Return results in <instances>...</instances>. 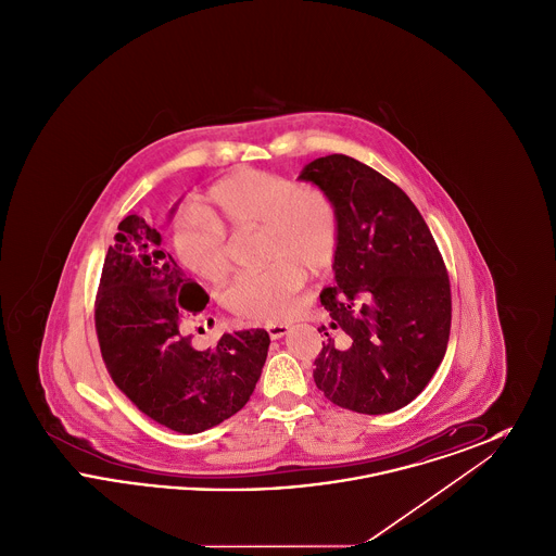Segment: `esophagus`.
Listing matches in <instances>:
<instances>
[{"label": "esophagus", "mask_w": 556, "mask_h": 556, "mask_svg": "<svg viewBox=\"0 0 556 556\" xmlns=\"http://www.w3.org/2000/svg\"><path fill=\"white\" fill-rule=\"evenodd\" d=\"M266 331H268L270 340H281L290 331V327L288 325H266Z\"/></svg>", "instance_id": "1"}]
</instances>
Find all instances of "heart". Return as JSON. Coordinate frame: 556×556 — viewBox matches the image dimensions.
<instances>
[{
  "label": "heart",
  "mask_w": 556,
  "mask_h": 556,
  "mask_svg": "<svg viewBox=\"0 0 556 556\" xmlns=\"http://www.w3.org/2000/svg\"><path fill=\"white\" fill-rule=\"evenodd\" d=\"M214 216L184 211L173 229L175 254L202 281H220L231 266L227 233L258 229L265 261L273 265L238 275L225 290V304L241 317L281 323L295 313L304 270L318 275L333 265L340 218L333 200L317 187L245 168L212 187Z\"/></svg>",
  "instance_id": "1"
}]
</instances>
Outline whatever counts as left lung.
Masks as SVG:
<instances>
[{
  "mask_svg": "<svg viewBox=\"0 0 556 556\" xmlns=\"http://www.w3.org/2000/svg\"><path fill=\"white\" fill-rule=\"evenodd\" d=\"M325 191L340 218L336 288L315 383L333 404L383 415L424 392L450 338V281L442 254L410 198L381 173L344 154L300 173ZM346 342L341 345V340Z\"/></svg>",
  "mask_w": 556,
  "mask_h": 556,
  "instance_id": "left-lung-1",
  "label": "left lung"
}]
</instances>
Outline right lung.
Returning a JSON list of instances; mask_svg holds the SVG:
<instances>
[{"mask_svg": "<svg viewBox=\"0 0 556 556\" xmlns=\"http://www.w3.org/2000/svg\"><path fill=\"white\" fill-rule=\"evenodd\" d=\"M206 304V291L162 250L154 220L123 218L96 298L102 358L116 388L143 415L179 433H200L241 410L270 344L265 329H250L195 350L184 325Z\"/></svg>", "mask_w": 556, "mask_h": 556, "instance_id": "1", "label": "right lung"}]
</instances>
